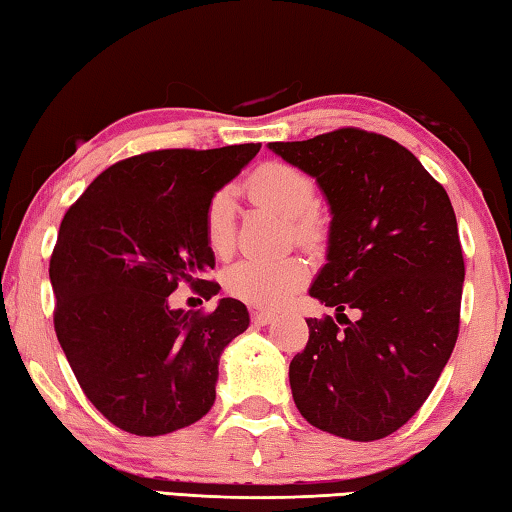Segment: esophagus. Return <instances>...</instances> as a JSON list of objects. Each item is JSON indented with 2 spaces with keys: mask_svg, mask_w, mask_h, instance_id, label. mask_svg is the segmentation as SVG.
I'll list each match as a JSON object with an SVG mask.
<instances>
[{
  "mask_svg": "<svg viewBox=\"0 0 512 512\" xmlns=\"http://www.w3.org/2000/svg\"><path fill=\"white\" fill-rule=\"evenodd\" d=\"M250 318H253L255 325H268L271 320L275 318L273 311H262V309H253V314H250Z\"/></svg>",
  "mask_w": 512,
  "mask_h": 512,
  "instance_id": "34e87169",
  "label": "esophagus"
}]
</instances>
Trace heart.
<instances>
[{
  "label": "heart",
  "instance_id": "1",
  "mask_svg": "<svg viewBox=\"0 0 512 512\" xmlns=\"http://www.w3.org/2000/svg\"><path fill=\"white\" fill-rule=\"evenodd\" d=\"M246 192L271 210L289 216L293 239L302 246H318L325 228L314 214L316 183L287 162H264L246 180ZM205 241L214 255H228L235 246V203L230 189L210 196L203 212ZM309 266L302 257L241 259L223 273V287L232 298L255 307H280L293 293L305 287Z\"/></svg>",
  "mask_w": 512,
  "mask_h": 512
}]
</instances>
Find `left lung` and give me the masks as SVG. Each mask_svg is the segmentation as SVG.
<instances>
[{"instance_id":"8db88e82","label":"left lung","mask_w":512,"mask_h":512,"mask_svg":"<svg viewBox=\"0 0 512 512\" xmlns=\"http://www.w3.org/2000/svg\"><path fill=\"white\" fill-rule=\"evenodd\" d=\"M268 146L327 196V264L309 293L348 320L341 329L332 316L307 318L309 341L289 366L293 402L334 436H391L427 400L458 339L465 262L452 201L409 149L363 128Z\"/></svg>"}]
</instances>
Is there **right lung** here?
Returning a JSON list of instances; mask_svg holds the SVG:
<instances>
[{
	"label": "right lung",
	"instance_id": "1",
	"mask_svg": "<svg viewBox=\"0 0 512 512\" xmlns=\"http://www.w3.org/2000/svg\"><path fill=\"white\" fill-rule=\"evenodd\" d=\"M262 144L160 149L101 171L65 212L51 253L54 327L83 393L115 427L164 436L212 409L219 357L246 332L244 302L171 309L187 284L210 300L203 212Z\"/></svg>",
	"mask_w": 512,
	"mask_h": 512
}]
</instances>
